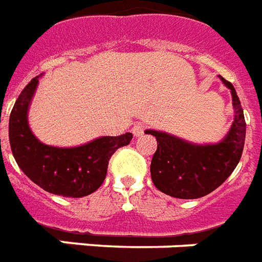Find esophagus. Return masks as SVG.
Returning a JSON list of instances; mask_svg holds the SVG:
<instances>
[{
  "mask_svg": "<svg viewBox=\"0 0 262 262\" xmlns=\"http://www.w3.org/2000/svg\"><path fill=\"white\" fill-rule=\"evenodd\" d=\"M144 129H146V125L142 124V123H138L133 127V134L135 137H141V135H143Z\"/></svg>",
  "mask_w": 262,
  "mask_h": 262,
  "instance_id": "1",
  "label": "esophagus"
}]
</instances>
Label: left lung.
<instances>
[{
    "label": "left lung",
    "instance_id": "obj_1",
    "mask_svg": "<svg viewBox=\"0 0 262 262\" xmlns=\"http://www.w3.org/2000/svg\"><path fill=\"white\" fill-rule=\"evenodd\" d=\"M231 91L234 121L229 134L216 144H194L166 133L146 129L157 139L150 165L157 189L177 199H199L221 187L237 167L244 151L246 121L233 83L219 75Z\"/></svg>",
    "mask_w": 262,
    "mask_h": 262
}]
</instances>
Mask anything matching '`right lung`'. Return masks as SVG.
<instances>
[{"label":"right lung","instance_id":"obj_1","mask_svg":"<svg viewBox=\"0 0 262 262\" xmlns=\"http://www.w3.org/2000/svg\"><path fill=\"white\" fill-rule=\"evenodd\" d=\"M39 75L23 89L9 118L10 148L17 165L33 183L63 198H83L101 187L112 154L127 146L133 134L102 137L78 147L41 143L28 125V108Z\"/></svg>","mask_w":262,"mask_h":262}]
</instances>
